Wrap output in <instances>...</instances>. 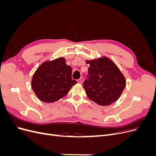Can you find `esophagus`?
Returning <instances> with one entry per match:
<instances>
[{"mask_svg": "<svg viewBox=\"0 0 156 156\" xmlns=\"http://www.w3.org/2000/svg\"><path fill=\"white\" fill-rule=\"evenodd\" d=\"M77 81H78L79 83L82 84V83H83V81H84V78H83V77H81L79 79L77 80Z\"/></svg>", "mask_w": 156, "mask_h": 156, "instance_id": "esophagus-1", "label": "esophagus"}]
</instances>
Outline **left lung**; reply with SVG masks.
Returning <instances> with one entry per match:
<instances>
[{
  "label": "left lung",
  "instance_id": "1",
  "mask_svg": "<svg viewBox=\"0 0 156 156\" xmlns=\"http://www.w3.org/2000/svg\"><path fill=\"white\" fill-rule=\"evenodd\" d=\"M86 62L90 66L83 87L90 100L103 106L118 100L126 81L117 66L106 56Z\"/></svg>",
  "mask_w": 156,
  "mask_h": 156
}]
</instances>
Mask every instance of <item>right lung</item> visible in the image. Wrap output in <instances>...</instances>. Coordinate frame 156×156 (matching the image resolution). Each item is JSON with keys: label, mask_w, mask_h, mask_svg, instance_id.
<instances>
[{"label": "right lung", "mask_w": 156, "mask_h": 156, "mask_svg": "<svg viewBox=\"0 0 156 156\" xmlns=\"http://www.w3.org/2000/svg\"><path fill=\"white\" fill-rule=\"evenodd\" d=\"M72 68L63 57L45 61L36 69L31 86L36 96L45 103H53L64 97L77 82L72 78Z\"/></svg>", "instance_id": "add662e5"}]
</instances>
